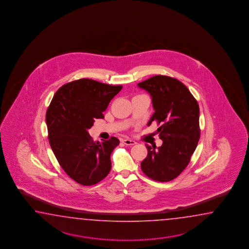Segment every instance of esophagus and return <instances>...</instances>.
I'll return each instance as SVG.
<instances>
[{"label": "esophagus", "mask_w": 249, "mask_h": 249, "mask_svg": "<svg viewBox=\"0 0 249 249\" xmlns=\"http://www.w3.org/2000/svg\"><path fill=\"white\" fill-rule=\"evenodd\" d=\"M122 142L124 143L127 146H132V145H135V144H136V142H135L134 141L130 140V139H124V140H122Z\"/></svg>", "instance_id": "34e87169"}]
</instances>
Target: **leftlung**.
<instances>
[{
    "mask_svg": "<svg viewBox=\"0 0 249 249\" xmlns=\"http://www.w3.org/2000/svg\"><path fill=\"white\" fill-rule=\"evenodd\" d=\"M138 86L151 96L153 121L163 141L161 147L146 145L148 156L141 164L143 173L161 182L174 180L191 161L200 137L199 107L191 91L179 80L155 75Z\"/></svg>",
    "mask_w": 249,
    "mask_h": 249,
    "instance_id": "1",
    "label": "left lung"
}]
</instances>
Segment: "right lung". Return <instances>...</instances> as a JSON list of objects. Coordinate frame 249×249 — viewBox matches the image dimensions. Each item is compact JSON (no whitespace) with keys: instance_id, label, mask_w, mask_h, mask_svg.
<instances>
[{"instance_id":"right-lung-1","label":"right lung","mask_w":249,"mask_h":249,"mask_svg":"<svg viewBox=\"0 0 249 249\" xmlns=\"http://www.w3.org/2000/svg\"><path fill=\"white\" fill-rule=\"evenodd\" d=\"M122 88L95 80H75L61 86L48 107V137L53 153L66 174L81 185L96 184L110 172V155L119 140L93 142L88 130L95 119L104 118L103 112Z\"/></svg>"}]
</instances>
